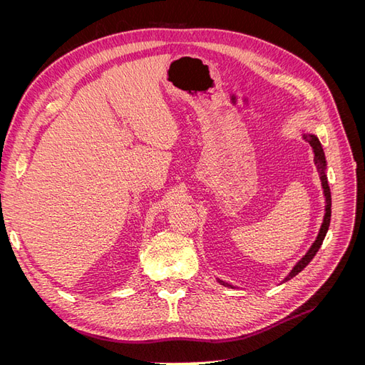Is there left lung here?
Masks as SVG:
<instances>
[{
  "label": "left lung",
  "instance_id": "left-lung-1",
  "mask_svg": "<svg viewBox=\"0 0 365 365\" xmlns=\"http://www.w3.org/2000/svg\"><path fill=\"white\" fill-rule=\"evenodd\" d=\"M304 140L309 141V145L312 146L314 153H315L314 160H315V164L318 165V169H319V178H322V184H323V189H324V196H326V215H324L323 225H322V228H319V233H318V236H317V240L314 242V245L311 247V250H309V251L306 252V256L295 264L294 269L289 272L288 277L284 279V282L291 280L292 277H295V275H297L298 272H302V271L307 267L309 262H311V260L315 257V254L318 252L319 247H322L323 240H324V237H326V233H327L329 225H330V215H332V210H330V207H332V196H330V189H329V184H327V176H326V173H324V169H326V158H324L323 148H322V145H319V141H318V138H317L315 135L306 134V135H304ZM219 283L231 286V284H228V283H225V282H222V280H219Z\"/></svg>",
  "mask_w": 365,
  "mask_h": 365
}]
</instances>
